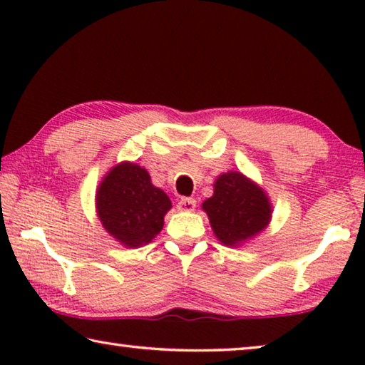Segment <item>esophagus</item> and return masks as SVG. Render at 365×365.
I'll return each mask as SVG.
<instances>
[{
  "instance_id": "esophagus-1",
  "label": "esophagus",
  "mask_w": 365,
  "mask_h": 365,
  "mask_svg": "<svg viewBox=\"0 0 365 365\" xmlns=\"http://www.w3.org/2000/svg\"><path fill=\"white\" fill-rule=\"evenodd\" d=\"M196 207V201L193 197H182L180 201H178V209L180 211H193Z\"/></svg>"
}]
</instances>
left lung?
I'll list each match as a JSON object with an SVG mask.
<instances>
[{
    "mask_svg": "<svg viewBox=\"0 0 365 365\" xmlns=\"http://www.w3.org/2000/svg\"><path fill=\"white\" fill-rule=\"evenodd\" d=\"M211 227L222 243L240 245L265 228L270 219V205L261 188L240 172L220 175L214 195L202 202Z\"/></svg>",
    "mask_w": 365,
    "mask_h": 365,
    "instance_id": "left-lung-1",
    "label": "left lung"
}]
</instances>
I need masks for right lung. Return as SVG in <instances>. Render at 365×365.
<instances>
[{
	"label": "right lung",
	"instance_id": "right-lung-1",
	"mask_svg": "<svg viewBox=\"0 0 365 365\" xmlns=\"http://www.w3.org/2000/svg\"><path fill=\"white\" fill-rule=\"evenodd\" d=\"M103 227L128 248L150 243L163 230L172 202L153 187L150 174L137 164L123 163L104 177L96 195Z\"/></svg>",
	"mask_w": 365,
	"mask_h": 365
}]
</instances>
